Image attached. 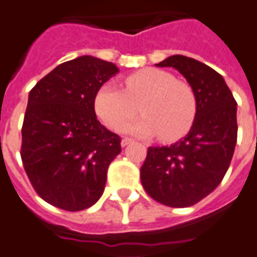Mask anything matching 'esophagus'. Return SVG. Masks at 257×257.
I'll list each match as a JSON object with an SVG mask.
<instances>
[{"label": "esophagus", "instance_id": "34e87169", "mask_svg": "<svg viewBox=\"0 0 257 257\" xmlns=\"http://www.w3.org/2000/svg\"><path fill=\"white\" fill-rule=\"evenodd\" d=\"M131 142H133V139H130V138H123L122 142H120V145H122V147H126L127 145H130Z\"/></svg>", "mask_w": 257, "mask_h": 257}]
</instances>
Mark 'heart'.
<instances>
[{"label": "heart", "mask_w": 257, "mask_h": 257, "mask_svg": "<svg viewBox=\"0 0 257 257\" xmlns=\"http://www.w3.org/2000/svg\"><path fill=\"white\" fill-rule=\"evenodd\" d=\"M124 90L104 83L94 98V110L111 130H119L139 111L141 118L127 123L124 133L162 141L180 139L190 131L196 116V98L186 82L168 71L147 67L124 78Z\"/></svg>", "instance_id": "b5f03b06"}]
</instances>
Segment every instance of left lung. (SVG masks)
<instances>
[{"mask_svg": "<svg viewBox=\"0 0 257 257\" xmlns=\"http://www.w3.org/2000/svg\"><path fill=\"white\" fill-rule=\"evenodd\" d=\"M157 66L174 67L186 78L198 108L184 138L149 147L141 167L142 186L164 206H194L220 184L228 170L237 139V103L220 74L196 59L171 55Z\"/></svg>", "mask_w": 257, "mask_h": 257, "instance_id": "obj_1", "label": "left lung"}]
</instances>
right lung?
Segmentation results:
<instances>
[{
  "mask_svg": "<svg viewBox=\"0 0 257 257\" xmlns=\"http://www.w3.org/2000/svg\"><path fill=\"white\" fill-rule=\"evenodd\" d=\"M111 62L82 55L61 63L29 93L21 158L32 186L61 210L82 211L98 202L119 135L96 119L94 98L118 73Z\"/></svg>",
  "mask_w": 257,
  "mask_h": 257,
  "instance_id": "1",
  "label": "right lung"
}]
</instances>
